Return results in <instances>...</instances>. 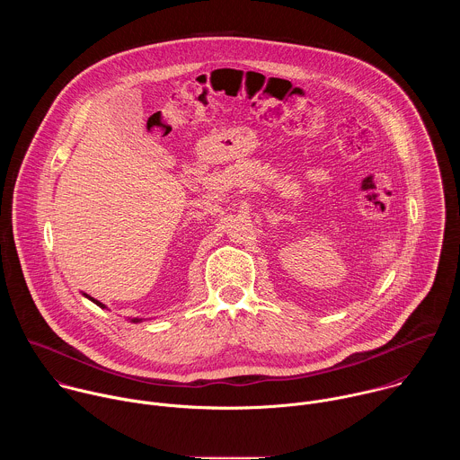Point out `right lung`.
Segmentation results:
<instances>
[{"label": "right lung", "mask_w": 460, "mask_h": 460, "mask_svg": "<svg viewBox=\"0 0 460 460\" xmlns=\"http://www.w3.org/2000/svg\"><path fill=\"white\" fill-rule=\"evenodd\" d=\"M85 296H87V298H89V300H93V302H94V304H96V305H100V307H105V305H103V304H102V302H98V300H94V298H91V296H89V295H85ZM130 322H142V318H130Z\"/></svg>", "instance_id": "obj_1"}]
</instances>
